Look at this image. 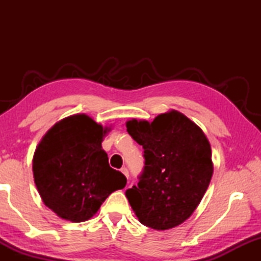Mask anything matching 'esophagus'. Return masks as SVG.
I'll list each match as a JSON object with an SVG mask.
<instances>
[{
  "mask_svg": "<svg viewBox=\"0 0 261 261\" xmlns=\"http://www.w3.org/2000/svg\"><path fill=\"white\" fill-rule=\"evenodd\" d=\"M121 171H122V174H123V175H124L126 178H129V171H127V169H126V168H125V167H124V168H122V169H121Z\"/></svg>",
  "mask_w": 261,
  "mask_h": 261,
  "instance_id": "obj_1",
  "label": "esophagus"
}]
</instances>
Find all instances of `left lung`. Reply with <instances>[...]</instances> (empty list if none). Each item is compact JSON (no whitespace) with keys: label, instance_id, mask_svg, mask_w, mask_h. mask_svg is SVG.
<instances>
[{"label":"left lung","instance_id":"obj_1","mask_svg":"<svg viewBox=\"0 0 261 261\" xmlns=\"http://www.w3.org/2000/svg\"><path fill=\"white\" fill-rule=\"evenodd\" d=\"M126 131L144 148L138 185L125 196L144 226L167 230L183 223L199 205L213 175L212 149L196 123L177 110L153 122H126Z\"/></svg>","mask_w":261,"mask_h":261}]
</instances>
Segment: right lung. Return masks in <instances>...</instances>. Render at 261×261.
I'll list each match as a JSON object with an SVG mask.
<instances>
[{"label": "right lung", "mask_w": 261, "mask_h": 261, "mask_svg": "<svg viewBox=\"0 0 261 261\" xmlns=\"http://www.w3.org/2000/svg\"><path fill=\"white\" fill-rule=\"evenodd\" d=\"M110 127L85 114L55 123L38 144L33 177L41 199L60 218L71 222L90 220L110 193L126 178L110 168L101 143Z\"/></svg>", "instance_id": "1"}]
</instances>
